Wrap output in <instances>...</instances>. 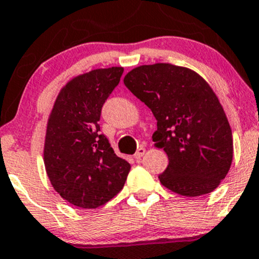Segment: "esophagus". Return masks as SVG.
<instances>
[{
  "label": "esophagus",
  "instance_id": "esophagus-1",
  "mask_svg": "<svg viewBox=\"0 0 259 259\" xmlns=\"http://www.w3.org/2000/svg\"><path fill=\"white\" fill-rule=\"evenodd\" d=\"M145 153H146V148L145 147H140L137 149V152L135 153V158L138 161V159L142 158L143 154H145Z\"/></svg>",
  "mask_w": 259,
  "mask_h": 259
}]
</instances>
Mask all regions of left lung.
Segmentation results:
<instances>
[{
    "label": "left lung",
    "mask_w": 259,
    "mask_h": 259,
    "mask_svg": "<svg viewBox=\"0 0 259 259\" xmlns=\"http://www.w3.org/2000/svg\"><path fill=\"white\" fill-rule=\"evenodd\" d=\"M123 82L157 119L152 138L168 156L158 176L162 185L187 197L214 191L231 168L233 140L209 84L194 71L170 63L136 67Z\"/></svg>",
    "instance_id": "obj_1"
}]
</instances>
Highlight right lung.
<instances>
[{
    "mask_svg": "<svg viewBox=\"0 0 259 259\" xmlns=\"http://www.w3.org/2000/svg\"><path fill=\"white\" fill-rule=\"evenodd\" d=\"M122 73V67H111L74 77L51 111L45 167L56 192L73 206L97 208L107 203L128 176L131 164L116 156L98 124L102 106Z\"/></svg>",
    "mask_w": 259,
    "mask_h": 259,
    "instance_id": "1",
    "label": "right lung"
}]
</instances>
